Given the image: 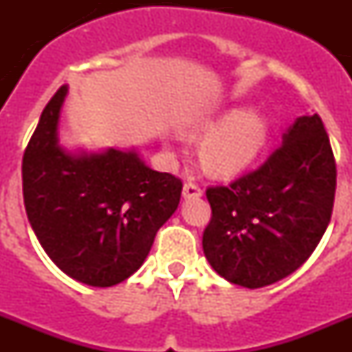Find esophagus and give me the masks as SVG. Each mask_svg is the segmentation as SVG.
<instances>
[{"label": "esophagus", "mask_w": 352, "mask_h": 352, "mask_svg": "<svg viewBox=\"0 0 352 352\" xmlns=\"http://www.w3.org/2000/svg\"><path fill=\"white\" fill-rule=\"evenodd\" d=\"M183 195L185 197H199V195H203V188H201L199 183L186 182L185 186H183Z\"/></svg>", "instance_id": "34e87169"}]
</instances>
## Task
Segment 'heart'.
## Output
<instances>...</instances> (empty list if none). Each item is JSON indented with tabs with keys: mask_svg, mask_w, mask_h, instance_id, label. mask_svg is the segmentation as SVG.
I'll list each match as a JSON object with an SVG mask.
<instances>
[{
	"mask_svg": "<svg viewBox=\"0 0 352 352\" xmlns=\"http://www.w3.org/2000/svg\"><path fill=\"white\" fill-rule=\"evenodd\" d=\"M201 129L213 132L203 144L201 160L210 173L220 176H231L250 166L268 141V121L239 109L206 120Z\"/></svg>",
	"mask_w": 352,
	"mask_h": 352,
	"instance_id": "obj_1",
	"label": "heart"
}]
</instances>
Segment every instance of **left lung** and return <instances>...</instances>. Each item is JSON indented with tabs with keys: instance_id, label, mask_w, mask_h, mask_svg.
<instances>
[{
	"instance_id": "8db88e82",
	"label": "left lung",
	"mask_w": 352,
	"mask_h": 352,
	"mask_svg": "<svg viewBox=\"0 0 352 352\" xmlns=\"http://www.w3.org/2000/svg\"><path fill=\"white\" fill-rule=\"evenodd\" d=\"M337 164L319 114H305L257 169L206 188L204 256L226 280L264 287L296 272L333 211Z\"/></svg>"
}]
</instances>
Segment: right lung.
<instances>
[{"label":"right lung","instance_id":"obj_1","mask_svg":"<svg viewBox=\"0 0 352 352\" xmlns=\"http://www.w3.org/2000/svg\"><path fill=\"white\" fill-rule=\"evenodd\" d=\"M65 96L61 86L24 149V206L61 272L93 287H111L141 268L157 231L178 208L183 183L146 167L135 153H65L56 135Z\"/></svg>","mask_w":352,"mask_h":352}]
</instances>
